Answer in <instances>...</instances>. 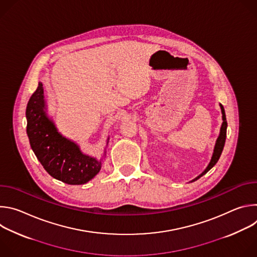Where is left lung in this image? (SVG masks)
Returning a JSON list of instances; mask_svg holds the SVG:
<instances>
[{
  "instance_id": "8db88e82",
  "label": "left lung",
  "mask_w": 257,
  "mask_h": 257,
  "mask_svg": "<svg viewBox=\"0 0 257 257\" xmlns=\"http://www.w3.org/2000/svg\"><path fill=\"white\" fill-rule=\"evenodd\" d=\"M221 108H222V114H223V124H222V127H221V132H219V136H218V138L216 139V142H215V146H214V151H213V155H212L211 161L208 164L207 168L198 177H196L193 181H196L200 177L205 175L217 163V161H218L219 157H221L222 152L224 150V145H225V141H226V135H227V120H226L225 109H224V106L222 104H221Z\"/></svg>"
}]
</instances>
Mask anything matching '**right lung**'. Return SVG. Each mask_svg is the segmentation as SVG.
<instances>
[{"label": "right lung", "instance_id": "obj_1", "mask_svg": "<svg viewBox=\"0 0 257 257\" xmlns=\"http://www.w3.org/2000/svg\"><path fill=\"white\" fill-rule=\"evenodd\" d=\"M45 108L44 87L39 82L26 107V131L33 153L53 178L70 185L85 184L100 171L101 162L83 155L77 144L63 137Z\"/></svg>", "mask_w": 257, "mask_h": 257}]
</instances>
